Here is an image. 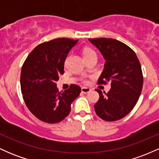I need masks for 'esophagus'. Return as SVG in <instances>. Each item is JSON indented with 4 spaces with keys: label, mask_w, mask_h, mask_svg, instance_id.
Segmentation results:
<instances>
[{
    "label": "esophagus",
    "mask_w": 159,
    "mask_h": 159,
    "mask_svg": "<svg viewBox=\"0 0 159 159\" xmlns=\"http://www.w3.org/2000/svg\"><path fill=\"white\" fill-rule=\"evenodd\" d=\"M90 91V89L89 87H81V92L84 93H87Z\"/></svg>",
    "instance_id": "obj_1"
}]
</instances>
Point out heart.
<instances>
[{"label": "heart", "mask_w": 159, "mask_h": 159, "mask_svg": "<svg viewBox=\"0 0 159 159\" xmlns=\"http://www.w3.org/2000/svg\"><path fill=\"white\" fill-rule=\"evenodd\" d=\"M83 57H84V58H86V57H88L89 56H90L91 54H96V53H95V52L93 50V49H91V48H84L83 49ZM68 57H67L65 59V61H64V65L66 66V63H67V61H68Z\"/></svg>", "instance_id": "b5f03b06"}]
</instances>
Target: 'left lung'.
I'll return each instance as SVG.
<instances>
[{
  "instance_id": "obj_1",
  "label": "left lung",
  "mask_w": 159,
  "mask_h": 159,
  "mask_svg": "<svg viewBox=\"0 0 159 159\" xmlns=\"http://www.w3.org/2000/svg\"><path fill=\"white\" fill-rule=\"evenodd\" d=\"M106 61L98 84L111 83L107 93L96 89L99 99L95 104L96 114L105 121L125 116L135 106L143 87L141 66L136 54L122 42L114 39H89Z\"/></svg>"
}]
</instances>
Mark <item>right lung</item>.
<instances>
[{
  "instance_id": "obj_1",
  "label": "right lung",
  "mask_w": 159,
  "mask_h": 159,
  "mask_svg": "<svg viewBox=\"0 0 159 159\" xmlns=\"http://www.w3.org/2000/svg\"><path fill=\"white\" fill-rule=\"evenodd\" d=\"M78 39L58 38L36 47L24 62L21 90L27 108L47 123H57L68 116L71 104L79 96L81 87L71 84L59 92L56 81L64 73V61Z\"/></svg>"
}]
</instances>
